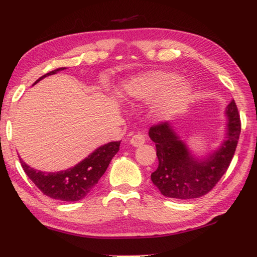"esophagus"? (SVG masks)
Listing matches in <instances>:
<instances>
[{
	"label": "esophagus",
	"instance_id": "obj_1",
	"mask_svg": "<svg viewBox=\"0 0 257 257\" xmlns=\"http://www.w3.org/2000/svg\"><path fill=\"white\" fill-rule=\"evenodd\" d=\"M145 143V135L144 133H137L135 134L134 136L130 139V144L135 147L142 146Z\"/></svg>",
	"mask_w": 257,
	"mask_h": 257
}]
</instances>
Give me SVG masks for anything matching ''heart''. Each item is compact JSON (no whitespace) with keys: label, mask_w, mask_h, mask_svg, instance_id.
I'll return each mask as SVG.
<instances>
[{"label":"heart","mask_w":257,"mask_h":257,"mask_svg":"<svg viewBox=\"0 0 257 257\" xmlns=\"http://www.w3.org/2000/svg\"><path fill=\"white\" fill-rule=\"evenodd\" d=\"M178 78L173 72L152 71L136 78L130 84V90L142 99H153L162 93L158 102V112L162 116H170L186 106L191 93L189 82L178 80Z\"/></svg>","instance_id":"b5f03b06"}]
</instances>
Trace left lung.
I'll list each match as a JSON object with an SVG mask.
<instances>
[{
  "label": "left lung",
  "mask_w": 257,
  "mask_h": 257,
  "mask_svg": "<svg viewBox=\"0 0 257 257\" xmlns=\"http://www.w3.org/2000/svg\"><path fill=\"white\" fill-rule=\"evenodd\" d=\"M227 137L220 149L205 159L191 155L169 122L152 125L149 135L155 143L159 167L151 175L161 194L170 198H198L211 191L227 172L240 135V116L232 99L227 106Z\"/></svg>",
  "instance_id": "obj_1"
}]
</instances>
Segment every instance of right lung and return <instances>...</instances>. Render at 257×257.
<instances>
[{"instance_id": "right-lung-1", "label": "right lung", "mask_w": 257, "mask_h": 257, "mask_svg": "<svg viewBox=\"0 0 257 257\" xmlns=\"http://www.w3.org/2000/svg\"><path fill=\"white\" fill-rule=\"evenodd\" d=\"M66 68H59L42 76L36 82L47 76L54 75ZM35 82V84H36ZM120 147V142H111L95 150L85 160L73 168L59 172H43L28 167L20 160L21 167L28 178L43 194L51 198L64 202H76L86 197L94 189L101 177L106 171L111 160Z\"/></svg>"}]
</instances>
